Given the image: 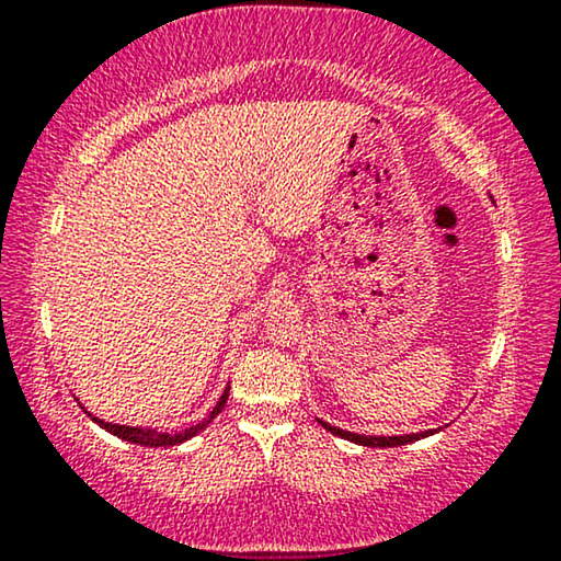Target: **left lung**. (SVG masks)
I'll return each instance as SVG.
<instances>
[{
	"instance_id": "left-lung-1",
	"label": "left lung",
	"mask_w": 561,
	"mask_h": 561,
	"mask_svg": "<svg viewBox=\"0 0 561 561\" xmlns=\"http://www.w3.org/2000/svg\"><path fill=\"white\" fill-rule=\"evenodd\" d=\"M317 421L327 428V432L342 436V439L355 442V444H359V447H380V449H386V447H403V444L419 442V439H424V436H432L436 432H442V428H426V432L403 434V436H365V434H355V432H344V428L327 424V421H321V419H317Z\"/></svg>"
}]
</instances>
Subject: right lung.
<instances>
[{
  "label": "right lung",
  "instance_id": "right-lung-1",
  "mask_svg": "<svg viewBox=\"0 0 561 561\" xmlns=\"http://www.w3.org/2000/svg\"><path fill=\"white\" fill-rule=\"evenodd\" d=\"M227 396H229V386L225 388V393L219 396V401H217V405H214V409L209 411V416H204L202 421H198V424H194V426H186V428H181V432H175V434H165V432H158V428H145V426L110 424V421H104V419H96L94 413H89L87 409H83V405H81V409L89 413V416H91V421H94V424L102 426L104 432H110V434H114V436H119V439H125V442H133V444H140V447H175V444H183V442H188L191 436H196L198 432H204V428L209 426L211 421L219 416L221 409H225V403H227Z\"/></svg>",
  "mask_w": 561,
  "mask_h": 561
}]
</instances>
